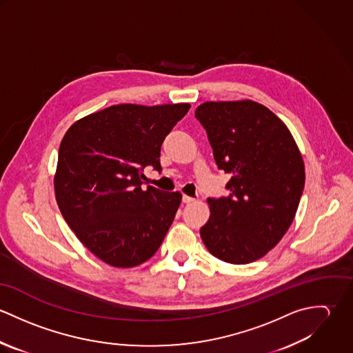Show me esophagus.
<instances>
[{"instance_id":"obj_1","label":"esophagus","mask_w":353,"mask_h":353,"mask_svg":"<svg viewBox=\"0 0 353 353\" xmlns=\"http://www.w3.org/2000/svg\"><path fill=\"white\" fill-rule=\"evenodd\" d=\"M182 201L185 202V203H190V202L196 201V199H193V197H190V196H186V194H183V197H182Z\"/></svg>"}]
</instances>
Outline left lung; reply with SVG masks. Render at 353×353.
I'll list each match as a JSON object with an SVG mask.
<instances>
[{
  "label": "left lung",
  "instance_id": "1",
  "mask_svg": "<svg viewBox=\"0 0 353 353\" xmlns=\"http://www.w3.org/2000/svg\"><path fill=\"white\" fill-rule=\"evenodd\" d=\"M219 170L231 174L230 196L206 202L200 231L216 258L250 263L272 250L294 221L304 189V164L284 125L252 101H206L196 110Z\"/></svg>",
  "mask_w": 353,
  "mask_h": 353
}]
</instances>
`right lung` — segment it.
Returning a JSON list of instances; mask_svg holds the SVG:
<instances>
[{
  "mask_svg": "<svg viewBox=\"0 0 353 353\" xmlns=\"http://www.w3.org/2000/svg\"><path fill=\"white\" fill-rule=\"evenodd\" d=\"M190 104H118L84 117L63 136L54 178L58 208L80 242L103 262L133 268L160 248L179 192L141 189L160 167L165 136Z\"/></svg>",
  "mask_w": 353,
  "mask_h": 353,
  "instance_id": "1",
  "label": "right lung"
}]
</instances>
